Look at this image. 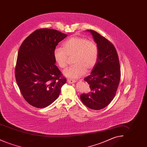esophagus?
I'll return each instance as SVG.
<instances>
[{"label": "esophagus", "instance_id": "obj_1", "mask_svg": "<svg viewBox=\"0 0 147 147\" xmlns=\"http://www.w3.org/2000/svg\"><path fill=\"white\" fill-rule=\"evenodd\" d=\"M67 82L69 84H73V83H74L76 82V81L74 80H72V79H67Z\"/></svg>", "mask_w": 147, "mask_h": 147}]
</instances>
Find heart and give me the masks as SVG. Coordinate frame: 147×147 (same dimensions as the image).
Masks as SVG:
<instances>
[{
	"label": "heart",
	"mask_w": 147,
	"mask_h": 147,
	"mask_svg": "<svg viewBox=\"0 0 147 147\" xmlns=\"http://www.w3.org/2000/svg\"><path fill=\"white\" fill-rule=\"evenodd\" d=\"M63 48L57 47L53 52L56 63L61 68H65L68 58L73 57V66L63 71L65 77L77 79L93 69L98 61V49L96 43L87 38L73 36L63 43Z\"/></svg>",
	"instance_id": "obj_1"
}]
</instances>
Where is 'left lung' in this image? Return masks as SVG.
Here are the masks:
<instances>
[{"instance_id": "left-lung-1", "label": "left lung", "mask_w": 147, "mask_h": 147, "mask_svg": "<svg viewBox=\"0 0 147 147\" xmlns=\"http://www.w3.org/2000/svg\"><path fill=\"white\" fill-rule=\"evenodd\" d=\"M91 34L98 49V61L90 75L84 78L90 91L80 95L82 102L88 107L98 110L105 108L115 97L121 78L119 57L114 46L96 31Z\"/></svg>"}]
</instances>
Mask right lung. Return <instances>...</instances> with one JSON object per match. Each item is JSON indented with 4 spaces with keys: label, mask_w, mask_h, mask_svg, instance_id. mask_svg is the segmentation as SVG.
Returning a JSON list of instances; mask_svg holds the SVG:
<instances>
[{
    "label": "right lung",
    "mask_w": 147,
    "mask_h": 147,
    "mask_svg": "<svg viewBox=\"0 0 147 147\" xmlns=\"http://www.w3.org/2000/svg\"><path fill=\"white\" fill-rule=\"evenodd\" d=\"M67 36L56 30L41 28L21 44L15 68L16 80L25 100L35 107L51 105L66 83L55 65L53 52Z\"/></svg>",
    "instance_id": "right-lung-1"
}]
</instances>
